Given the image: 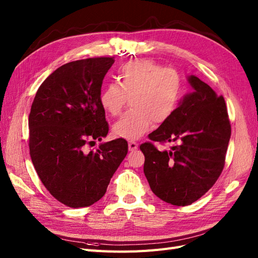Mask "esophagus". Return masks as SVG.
I'll return each instance as SVG.
<instances>
[{
    "mask_svg": "<svg viewBox=\"0 0 258 258\" xmlns=\"http://www.w3.org/2000/svg\"><path fill=\"white\" fill-rule=\"evenodd\" d=\"M138 146H139V144L136 141H134V140H131V141H129V151L134 152V151L138 150Z\"/></svg>",
    "mask_w": 258,
    "mask_h": 258,
    "instance_id": "1",
    "label": "esophagus"
}]
</instances>
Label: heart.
<instances>
[{
  "label": "heart",
  "mask_w": 258,
  "mask_h": 258,
  "mask_svg": "<svg viewBox=\"0 0 258 258\" xmlns=\"http://www.w3.org/2000/svg\"><path fill=\"white\" fill-rule=\"evenodd\" d=\"M118 83L107 84L100 104L112 116L119 115L130 97L131 108L113 126L116 137L138 139L154 121L162 123L172 116L182 95L183 82L177 71L150 59H136L118 70Z\"/></svg>",
  "instance_id": "obj_1"
}]
</instances>
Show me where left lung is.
<instances>
[{"label":"left lung","mask_w":258,"mask_h":258,"mask_svg":"<svg viewBox=\"0 0 258 258\" xmlns=\"http://www.w3.org/2000/svg\"><path fill=\"white\" fill-rule=\"evenodd\" d=\"M187 81L192 91L148 136L154 142L175 144L169 151H158L152 143L140 146L152 191L178 207L191 205L217 181L231 135L224 98L197 76H187Z\"/></svg>","instance_id":"left-lung-1"}]
</instances>
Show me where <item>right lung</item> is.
I'll list each match as a JSON object with an SVG mask.
<instances>
[{"mask_svg": "<svg viewBox=\"0 0 258 258\" xmlns=\"http://www.w3.org/2000/svg\"><path fill=\"white\" fill-rule=\"evenodd\" d=\"M114 61L101 57L61 66L40 86L31 106V159L47 190L70 208L89 207L102 198L128 153L123 139L86 150L108 132L100 95Z\"/></svg>", "mask_w": 258, "mask_h": 258, "instance_id": "1", "label": "right lung"}]
</instances>
